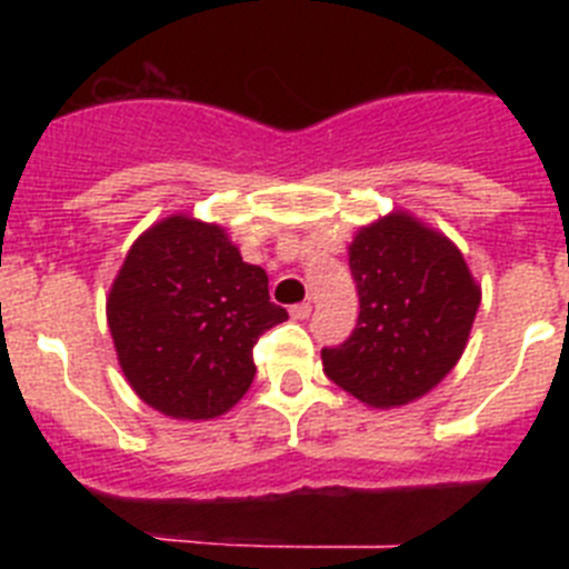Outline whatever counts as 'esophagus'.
<instances>
[{
	"instance_id": "1",
	"label": "esophagus",
	"mask_w": 569,
	"mask_h": 569,
	"mask_svg": "<svg viewBox=\"0 0 569 569\" xmlns=\"http://www.w3.org/2000/svg\"><path fill=\"white\" fill-rule=\"evenodd\" d=\"M310 310H313V305H310V301H301V305H293V308H290V316H293V319H308Z\"/></svg>"
}]
</instances>
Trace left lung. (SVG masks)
<instances>
[{"label":"left lung","instance_id":"left-lung-1","mask_svg":"<svg viewBox=\"0 0 569 569\" xmlns=\"http://www.w3.org/2000/svg\"><path fill=\"white\" fill-rule=\"evenodd\" d=\"M350 273L359 321L350 339L325 347V373L370 407H401L430 393L470 339L481 288L465 256L405 210L356 233Z\"/></svg>","mask_w":569,"mask_h":569}]
</instances>
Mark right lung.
Listing matches in <instances>:
<instances>
[{
  "label": "right lung",
  "mask_w": 569,
  "mask_h": 569,
  "mask_svg": "<svg viewBox=\"0 0 569 569\" xmlns=\"http://www.w3.org/2000/svg\"><path fill=\"white\" fill-rule=\"evenodd\" d=\"M284 319L268 273L241 261L219 224L182 213L133 241L108 296L124 379L170 419L228 413L256 376V341Z\"/></svg>",
  "instance_id": "1"
}]
</instances>
